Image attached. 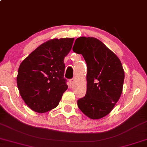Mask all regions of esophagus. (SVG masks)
<instances>
[{"label": "esophagus", "instance_id": "esophagus-1", "mask_svg": "<svg viewBox=\"0 0 147 147\" xmlns=\"http://www.w3.org/2000/svg\"><path fill=\"white\" fill-rule=\"evenodd\" d=\"M74 82H75V79H71L69 80V83H70V85H72V84L74 83Z\"/></svg>", "mask_w": 147, "mask_h": 147}]
</instances>
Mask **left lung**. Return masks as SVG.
I'll return each mask as SVG.
<instances>
[{"instance_id":"1","label":"left lung","mask_w":147,"mask_h":147,"mask_svg":"<svg viewBox=\"0 0 147 147\" xmlns=\"http://www.w3.org/2000/svg\"><path fill=\"white\" fill-rule=\"evenodd\" d=\"M82 54L87 66V93L78 99L84 114L93 120L107 116L120 99L124 80L122 63L98 39L80 37L72 48Z\"/></svg>"}]
</instances>
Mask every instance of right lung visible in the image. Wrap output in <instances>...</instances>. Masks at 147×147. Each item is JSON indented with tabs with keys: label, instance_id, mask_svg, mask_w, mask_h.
<instances>
[{
	"label": "right lung",
	"instance_id": "right-lung-1",
	"mask_svg": "<svg viewBox=\"0 0 147 147\" xmlns=\"http://www.w3.org/2000/svg\"><path fill=\"white\" fill-rule=\"evenodd\" d=\"M74 38L53 39L40 45L21 62L17 83L29 108L45 113L55 108L68 89L64 77V59Z\"/></svg>",
	"mask_w": 147,
	"mask_h": 147
}]
</instances>
